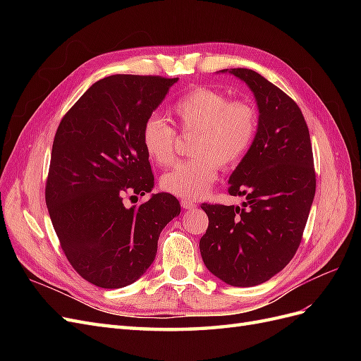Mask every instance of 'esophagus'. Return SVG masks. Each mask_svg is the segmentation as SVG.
<instances>
[{
  "label": "esophagus",
  "mask_w": 361,
  "mask_h": 361,
  "mask_svg": "<svg viewBox=\"0 0 361 361\" xmlns=\"http://www.w3.org/2000/svg\"><path fill=\"white\" fill-rule=\"evenodd\" d=\"M180 204H182V207L183 209H192V207H195V203H194V200H190V199H183L182 202H180Z\"/></svg>",
  "instance_id": "obj_1"
}]
</instances>
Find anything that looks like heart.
<instances>
[{"label":"heart","mask_w":361,"mask_h":361,"mask_svg":"<svg viewBox=\"0 0 361 361\" xmlns=\"http://www.w3.org/2000/svg\"><path fill=\"white\" fill-rule=\"evenodd\" d=\"M170 117L180 133H195L192 159L182 161L161 179L162 188L182 199H200L211 190L218 166L231 167L241 161L257 134L256 108L247 101L228 97L209 87H197L170 108ZM178 135L162 118L149 117L141 129V145L147 157L170 166L176 155Z\"/></svg>","instance_id":"b5f03b06"}]
</instances>
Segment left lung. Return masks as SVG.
<instances>
[{
  "instance_id": "left-lung-1",
  "label": "left lung",
  "mask_w": 361,
  "mask_h": 361,
  "mask_svg": "<svg viewBox=\"0 0 361 361\" xmlns=\"http://www.w3.org/2000/svg\"><path fill=\"white\" fill-rule=\"evenodd\" d=\"M244 81L259 108L257 134L228 179L243 207L207 204L200 239L206 268L231 286H256L274 277L297 253L316 190L313 152L300 106L251 69H224Z\"/></svg>"
}]
</instances>
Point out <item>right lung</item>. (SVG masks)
<instances>
[{
  "mask_svg": "<svg viewBox=\"0 0 361 361\" xmlns=\"http://www.w3.org/2000/svg\"><path fill=\"white\" fill-rule=\"evenodd\" d=\"M178 78L111 75L64 114L54 137L45 199L73 269L104 289L125 288L152 265L162 228L180 214L169 192L126 207L154 188L141 129Z\"/></svg>",
  "mask_w": 361,
  "mask_h": 361,
  "instance_id": "1",
  "label": "right lung"
}]
</instances>
